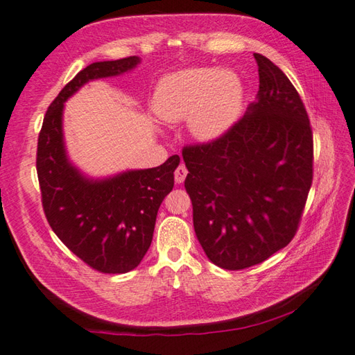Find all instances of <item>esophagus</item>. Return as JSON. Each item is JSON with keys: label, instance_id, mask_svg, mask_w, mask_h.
<instances>
[{"label": "esophagus", "instance_id": "esophagus-1", "mask_svg": "<svg viewBox=\"0 0 355 355\" xmlns=\"http://www.w3.org/2000/svg\"><path fill=\"white\" fill-rule=\"evenodd\" d=\"M173 175H175V182H177V183H183L186 175H187L186 166H184V164H180L178 168L175 169V172H173Z\"/></svg>", "mask_w": 355, "mask_h": 355}]
</instances>
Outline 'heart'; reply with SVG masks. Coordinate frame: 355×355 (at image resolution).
<instances>
[{"label":"heart","mask_w":355,"mask_h":355,"mask_svg":"<svg viewBox=\"0 0 355 355\" xmlns=\"http://www.w3.org/2000/svg\"><path fill=\"white\" fill-rule=\"evenodd\" d=\"M243 104L239 76L209 67H193L166 75L154 95L158 118L178 123L189 118L198 140L211 141L237 121Z\"/></svg>","instance_id":"obj_1"}]
</instances>
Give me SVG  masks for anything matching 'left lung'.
Masks as SVG:
<instances>
[{"mask_svg": "<svg viewBox=\"0 0 355 355\" xmlns=\"http://www.w3.org/2000/svg\"><path fill=\"white\" fill-rule=\"evenodd\" d=\"M259 94L212 141L183 148L193 229L214 265L251 268L280 251L300 225L314 173L308 112L282 69L254 53Z\"/></svg>", "mask_w": 355, "mask_h": 355, "instance_id": "obj_1", "label": "left lung"}]
</instances>
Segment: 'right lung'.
I'll list each match as a JSON object with an SVG mask.
<instances>
[{
	"instance_id": "obj_1",
	"label": "right lung",
	"mask_w": 355,
	"mask_h": 355,
	"mask_svg": "<svg viewBox=\"0 0 355 355\" xmlns=\"http://www.w3.org/2000/svg\"><path fill=\"white\" fill-rule=\"evenodd\" d=\"M138 62V57H128L83 69L49 106L38 135L37 173L49 225L78 259L103 274H124L140 265L180 157L172 155L158 168L89 180L67 159L62 107L87 81L121 75Z\"/></svg>"
}]
</instances>
